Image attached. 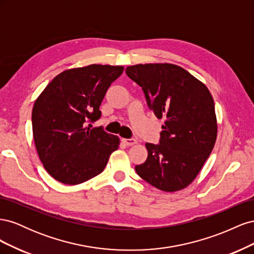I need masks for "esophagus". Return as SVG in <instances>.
<instances>
[{
	"instance_id": "34e87169",
	"label": "esophagus",
	"mask_w": 254,
	"mask_h": 254,
	"mask_svg": "<svg viewBox=\"0 0 254 254\" xmlns=\"http://www.w3.org/2000/svg\"><path fill=\"white\" fill-rule=\"evenodd\" d=\"M122 142L127 146H132V145L136 144V140H134V139H123Z\"/></svg>"
}]
</instances>
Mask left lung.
Instances as JSON below:
<instances>
[{
    "mask_svg": "<svg viewBox=\"0 0 254 254\" xmlns=\"http://www.w3.org/2000/svg\"><path fill=\"white\" fill-rule=\"evenodd\" d=\"M126 74L142 87L156 117L165 119L160 144L146 143L147 159L135 172L158 190H183L201 171L216 142L217 120L210 91L172 64L130 65Z\"/></svg>",
    "mask_w": 254,
    "mask_h": 254,
    "instance_id": "1",
    "label": "left lung"
}]
</instances>
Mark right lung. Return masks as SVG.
Listing matches in <instances>:
<instances>
[{"label": "right lung", "instance_id": "right-lung-1", "mask_svg": "<svg viewBox=\"0 0 254 254\" xmlns=\"http://www.w3.org/2000/svg\"><path fill=\"white\" fill-rule=\"evenodd\" d=\"M124 71L122 65L90 64L58 74L34 104L35 146L45 171L54 179L75 186L101 174L119 136L89 122L101 118L107 90Z\"/></svg>", "mask_w": 254, "mask_h": 254}]
</instances>
